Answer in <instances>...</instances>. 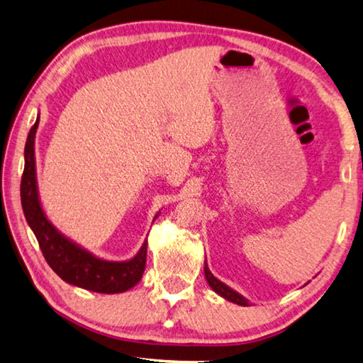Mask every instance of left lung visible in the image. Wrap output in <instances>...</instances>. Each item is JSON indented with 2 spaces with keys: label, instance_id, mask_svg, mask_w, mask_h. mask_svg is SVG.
Wrapping results in <instances>:
<instances>
[{
  "label": "left lung",
  "instance_id": "obj_1",
  "mask_svg": "<svg viewBox=\"0 0 363 363\" xmlns=\"http://www.w3.org/2000/svg\"><path fill=\"white\" fill-rule=\"evenodd\" d=\"M204 278H206L209 287L213 289V291L217 295H220L222 298H225V300L232 301V303H236V305H240V306H250V301L247 298H245V296H242L241 294L233 291L232 287H228L227 284H223L222 281L217 279L216 276L211 273V269L208 268V263L206 262H204Z\"/></svg>",
  "mask_w": 363,
  "mask_h": 363
}]
</instances>
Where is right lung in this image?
Here are the masks:
<instances>
[{
    "label": "right lung",
    "mask_w": 363,
    "mask_h": 363,
    "mask_svg": "<svg viewBox=\"0 0 363 363\" xmlns=\"http://www.w3.org/2000/svg\"><path fill=\"white\" fill-rule=\"evenodd\" d=\"M39 125V116L33 125L25 144V168L21 184V199L25 219L35 233L43 250L44 259L60 278L71 286L98 294L127 292L141 281L146 268L147 240L130 260L113 262L100 259L77 242L65 236L52 223L41 206L36 181L35 138ZM155 214L154 220L159 217Z\"/></svg>",
    "instance_id": "add662e5"
}]
</instances>
